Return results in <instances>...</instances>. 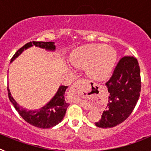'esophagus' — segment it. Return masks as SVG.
Segmentation results:
<instances>
[{"label":"esophagus","instance_id":"34e87169","mask_svg":"<svg viewBox=\"0 0 151 151\" xmlns=\"http://www.w3.org/2000/svg\"><path fill=\"white\" fill-rule=\"evenodd\" d=\"M83 81L84 79L81 78V79H78L75 83H73V86H72L71 89H70V93H71V94H73V95H76L80 87H81V84H82V82H83Z\"/></svg>","mask_w":151,"mask_h":151}]
</instances>
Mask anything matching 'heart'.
I'll use <instances>...</instances> for the list:
<instances>
[{
  "mask_svg": "<svg viewBox=\"0 0 151 151\" xmlns=\"http://www.w3.org/2000/svg\"><path fill=\"white\" fill-rule=\"evenodd\" d=\"M71 60L76 67H88L91 78L104 80L112 71L116 60V52L105 45H91L76 50Z\"/></svg>",
  "mask_w": 151,
  "mask_h": 151,
  "instance_id": "obj_1",
  "label": "heart"
}]
</instances>
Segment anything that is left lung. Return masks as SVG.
Wrapping results in <instances>:
<instances>
[{
  "mask_svg": "<svg viewBox=\"0 0 151 151\" xmlns=\"http://www.w3.org/2000/svg\"><path fill=\"white\" fill-rule=\"evenodd\" d=\"M105 85L110 93L107 106L94 124L106 129L124 122L135 107L141 88L138 60L132 56L122 57Z\"/></svg>",
  "mask_w": 151,
  "mask_h": 151,
  "instance_id": "left-lung-1",
  "label": "left lung"
}]
</instances>
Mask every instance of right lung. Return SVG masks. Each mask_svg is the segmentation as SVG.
<instances>
[{
	"label": "right lung",
	"instance_id": "right-lung-1",
	"mask_svg": "<svg viewBox=\"0 0 151 151\" xmlns=\"http://www.w3.org/2000/svg\"><path fill=\"white\" fill-rule=\"evenodd\" d=\"M35 45L36 47H39L41 48H45L46 50H55V45L54 42L48 41V42H44V41H30L29 43L26 44L21 48L19 49L15 54L11 58L10 62L15 60L19 54L23 51L25 49H27L29 47ZM67 86L62 85L57 91V94H55L51 101L43 106L42 108L38 110H29L24 109L22 106L16 102V101L13 98L10 94L9 88L7 87L8 97L10 102L13 104V106L15 107L16 110L22 116L24 120L26 121L28 123L34 125L35 127L41 128V129H48L51 128L54 125L60 122L63 119L64 116L66 114V109L69 106V104L65 101V91H66Z\"/></svg>",
	"mask_w": 151,
	"mask_h": 151
}]
</instances>
